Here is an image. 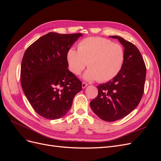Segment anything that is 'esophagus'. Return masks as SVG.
<instances>
[{"label":"esophagus","mask_w":161,"mask_h":161,"mask_svg":"<svg viewBox=\"0 0 161 161\" xmlns=\"http://www.w3.org/2000/svg\"><path fill=\"white\" fill-rule=\"evenodd\" d=\"M87 85H88V84H87L86 83V82H82V88H85V87L87 86Z\"/></svg>","instance_id":"1"}]
</instances>
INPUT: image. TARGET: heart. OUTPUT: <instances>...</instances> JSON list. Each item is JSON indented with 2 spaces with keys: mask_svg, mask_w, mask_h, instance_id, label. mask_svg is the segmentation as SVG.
Listing matches in <instances>:
<instances>
[{
  "mask_svg": "<svg viewBox=\"0 0 161 161\" xmlns=\"http://www.w3.org/2000/svg\"><path fill=\"white\" fill-rule=\"evenodd\" d=\"M70 70L78 75L88 66L84 75L86 80L103 82L113 79L121 70L125 51L119 43L103 37H88L80 41L78 50L70 47L66 53Z\"/></svg>",
  "mask_w": 161,
  "mask_h": 161,
  "instance_id": "1",
  "label": "heart"
}]
</instances>
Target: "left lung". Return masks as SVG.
<instances>
[{
  "instance_id": "left-lung-1",
  "label": "left lung",
  "mask_w": 161,
  "mask_h": 161,
  "mask_svg": "<svg viewBox=\"0 0 161 161\" xmlns=\"http://www.w3.org/2000/svg\"><path fill=\"white\" fill-rule=\"evenodd\" d=\"M110 37L118 39L124 47V65L113 79L97 86L98 95L90 103L94 113L106 121L122 119L138 105L147 74L143 58L136 46L121 37Z\"/></svg>"
}]
</instances>
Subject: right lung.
I'll use <instances>...</instances> for the list:
<instances>
[{
	"instance_id": "right-lung-1",
	"label": "right lung",
	"mask_w": 161,
	"mask_h": 161,
	"mask_svg": "<svg viewBox=\"0 0 161 161\" xmlns=\"http://www.w3.org/2000/svg\"><path fill=\"white\" fill-rule=\"evenodd\" d=\"M81 33L50 32L27 47L21 62V84L37 114L62 118L71 108L82 82L69 69L66 53Z\"/></svg>"
}]
</instances>
